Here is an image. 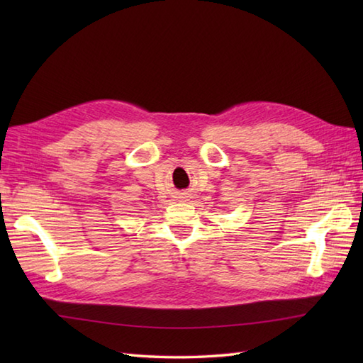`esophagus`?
<instances>
[{"mask_svg":"<svg viewBox=\"0 0 363 363\" xmlns=\"http://www.w3.org/2000/svg\"><path fill=\"white\" fill-rule=\"evenodd\" d=\"M184 195H187V194H184Z\"/></svg>","mask_w":363,"mask_h":363,"instance_id":"obj_1","label":"esophagus"}]
</instances>
